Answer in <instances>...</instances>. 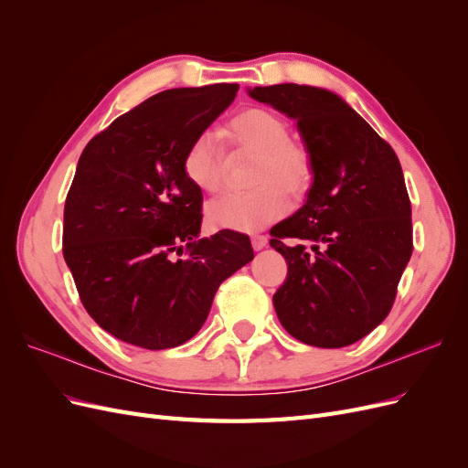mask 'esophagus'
I'll return each mask as SVG.
<instances>
[{
    "label": "esophagus",
    "instance_id": "obj_1",
    "mask_svg": "<svg viewBox=\"0 0 468 468\" xmlns=\"http://www.w3.org/2000/svg\"><path fill=\"white\" fill-rule=\"evenodd\" d=\"M251 246H253V250H256V251L263 250L267 246V238L265 236H253L251 238Z\"/></svg>",
    "mask_w": 468,
    "mask_h": 468
}]
</instances>
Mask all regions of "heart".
Instances as JSON below:
<instances>
[{
	"label": "heart",
	"instance_id": "1",
	"mask_svg": "<svg viewBox=\"0 0 468 468\" xmlns=\"http://www.w3.org/2000/svg\"><path fill=\"white\" fill-rule=\"evenodd\" d=\"M220 136L234 150L256 154L250 186L242 195H224L207 207V222L215 230L258 232L285 215L287 197H303L313 186L310 152L289 136L287 121L263 107H248L222 126ZM183 176L195 189L217 193L224 174V154L210 134H199L183 154Z\"/></svg>",
	"mask_w": 468,
	"mask_h": 468
}]
</instances>
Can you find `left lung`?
<instances>
[{"label":"left lung","mask_w":468,"mask_h":468,"mask_svg":"<svg viewBox=\"0 0 468 468\" xmlns=\"http://www.w3.org/2000/svg\"><path fill=\"white\" fill-rule=\"evenodd\" d=\"M250 97L296 121L314 165L306 203L271 229L289 265L273 306L292 337L346 347L390 313L412 256V207L399 158L342 97L279 83Z\"/></svg>","instance_id":"1"}]
</instances>
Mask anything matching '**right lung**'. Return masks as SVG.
Instances as JSON below:
<instances>
[{
  "instance_id": "add662e5",
  "label": "right lung",
  "mask_w": 468,
  "mask_h": 468,
  "mask_svg": "<svg viewBox=\"0 0 468 468\" xmlns=\"http://www.w3.org/2000/svg\"><path fill=\"white\" fill-rule=\"evenodd\" d=\"M236 91L238 83L162 91L112 121L80 155L64 205V260L88 314L126 344H186L220 282L253 260L246 234L199 238L203 193L181 169L189 144Z\"/></svg>"
}]
</instances>
